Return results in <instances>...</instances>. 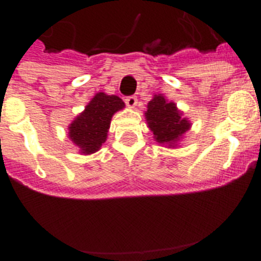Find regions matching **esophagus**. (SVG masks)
I'll return each instance as SVG.
<instances>
[{
    "label": "esophagus",
    "instance_id": "34e87169",
    "mask_svg": "<svg viewBox=\"0 0 261 261\" xmlns=\"http://www.w3.org/2000/svg\"><path fill=\"white\" fill-rule=\"evenodd\" d=\"M125 105L129 108H135L136 105H137V98L136 96H128V98H125Z\"/></svg>",
    "mask_w": 261,
    "mask_h": 261
}]
</instances>
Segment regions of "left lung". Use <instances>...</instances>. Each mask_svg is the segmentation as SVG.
I'll list each match as a JSON object with an SVG mask.
<instances>
[{
    "label": "left lung",
    "instance_id": "obj_1",
    "mask_svg": "<svg viewBox=\"0 0 261 261\" xmlns=\"http://www.w3.org/2000/svg\"><path fill=\"white\" fill-rule=\"evenodd\" d=\"M145 119L154 140L166 147H176L181 138L191 129L190 120L183 117V112L174 102H168L163 94H155L147 103Z\"/></svg>",
    "mask_w": 261,
    "mask_h": 261
}]
</instances>
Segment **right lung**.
Returning a JSON list of instances; mask_svg holds the SVG:
<instances>
[{
	"label": "right lung",
	"instance_id": "1",
	"mask_svg": "<svg viewBox=\"0 0 261 261\" xmlns=\"http://www.w3.org/2000/svg\"><path fill=\"white\" fill-rule=\"evenodd\" d=\"M125 103L116 95L96 93L85 110L69 124L68 137L81 154H94L107 140L112 116L123 110Z\"/></svg>",
	"mask_w": 261,
	"mask_h": 261
}]
</instances>
